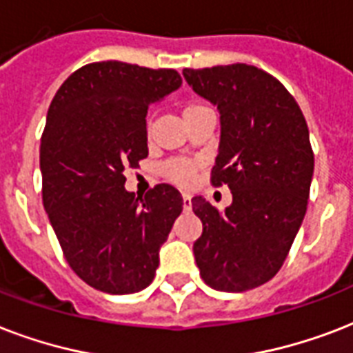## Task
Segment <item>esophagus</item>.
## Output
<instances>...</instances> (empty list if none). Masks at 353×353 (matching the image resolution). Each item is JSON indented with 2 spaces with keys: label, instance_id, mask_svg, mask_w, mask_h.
<instances>
[{
  "label": "esophagus",
  "instance_id": "obj_1",
  "mask_svg": "<svg viewBox=\"0 0 353 353\" xmlns=\"http://www.w3.org/2000/svg\"><path fill=\"white\" fill-rule=\"evenodd\" d=\"M182 201H184V210H191V195H190V193H182Z\"/></svg>",
  "mask_w": 353,
  "mask_h": 353
}]
</instances>
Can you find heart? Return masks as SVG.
<instances>
[{"label":"heart","mask_w":353,"mask_h":353,"mask_svg":"<svg viewBox=\"0 0 353 353\" xmlns=\"http://www.w3.org/2000/svg\"><path fill=\"white\" fill-rule=\"evenodd\" d=\"M204 105H188L184 108V116L191 114V112L199 110ZM196 171H199V162L196 160H185V158H176V160H169L162 165V174L169 182L179 185H190L196 176Z\"/></svg>","instance_id":"1"}]
</instances>
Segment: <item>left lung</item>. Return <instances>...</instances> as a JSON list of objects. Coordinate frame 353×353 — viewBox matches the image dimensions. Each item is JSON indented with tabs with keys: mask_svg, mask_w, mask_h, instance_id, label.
<instances>
[{
	"mask_svg": "<svg viewBox=\"0 0 353 353\" xmlns=\"http://www.w3.org/2000/svg\"><path fill=\"white\" fill-rule=\"evenodd\" d=\"M182 73L219 110L212 184L232 191L225 212L202 196L191 199L202 221V236L193 243L196 267L217 291L259 288L283 265L307 210L315 165L307 123L285 86L256 65Z\"/></svg>",
	"mask_w": 353,
	"mask_h": 353,
	"instance_id": "8db88e82",
	"label": "left lung"
}]
</instances>
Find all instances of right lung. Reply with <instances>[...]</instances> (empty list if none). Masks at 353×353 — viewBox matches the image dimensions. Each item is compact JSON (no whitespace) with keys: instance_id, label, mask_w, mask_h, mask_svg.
Instances as JSON below:
<instances>
[{"instance_id":"obj_1","label":"right lung","mask_w":353,"mask_h":353,"mask_svg":"<svg viewBox=\"0 0 353 353\" xmlns=\"http://www.w3.org/2000/svg\"><path fill=\"white\" fill-rule=\"evenodd\" d=\"M180 84L174 70L106 60L79 68L49 105L40 143L43 208L65 261L97 291L145 289L182 212L173 185L139 199L125 190L123 174L149 154V106Z\"/></svg>"}]
</instances>
